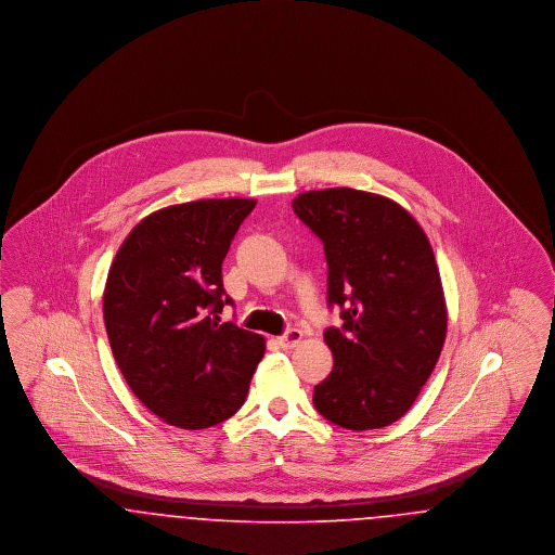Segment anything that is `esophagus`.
Returning <instances> with one entry per match:
<instances>
[{"instance_id": "esophagus-1", "label": "esophagus", "mask_w": 555, "mask_h": 555, "mask_svg": "<svg viewBox=\"0 0 555 555\" xmlns=\"http://www.w3.org/2000/svg\"><path fill=\"white\" fill-rule=\"evenodd\" d=\"M301 331L299 328H289L285 335H281V337H276V344L281 345L283 349H291V347H295V345L301 341Z\"/></svg>"}]
</instances>
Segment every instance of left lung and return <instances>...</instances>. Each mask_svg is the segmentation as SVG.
<instances>
[{"label":"left lung","mask_w":555,"mask_h":555,"mask_svg":"<svg viewBox=\"0 0 555 555\" xmlns=\"http://www.w3.org/2000/svg\"><path fill=\"white\" fill-rule=\"evenodd\" d=\"M291 206L324 243L328 306L344 318L324 331L335 366L314 387V408L349 430L389 426L412 408L446 344L428 237L393 199L349 186L306 191Z\"/></svg>","instance_id":"8db88e82"}]
</instances>
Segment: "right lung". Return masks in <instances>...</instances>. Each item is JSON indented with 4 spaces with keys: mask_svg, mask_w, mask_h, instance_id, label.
<instances>
[{
    "mask_svg": "<svg viewBox=\"0 0 555 555\" xmlns=\"http://www.w3.org/2000/svg\"><path fill=\"white\" fill-rule=\"evenodd\" d=\"M256 199H199L143 218L107 272L104 322L114 360L164 423L199 430L243 405L264 337L220 322L233 299L222 262Z\"/></svg>",
    "mask_w": 555,
    "mask_h": 555,
    "instance_id": "add662e5",
    "label": "right lung"
}]
</instances>
